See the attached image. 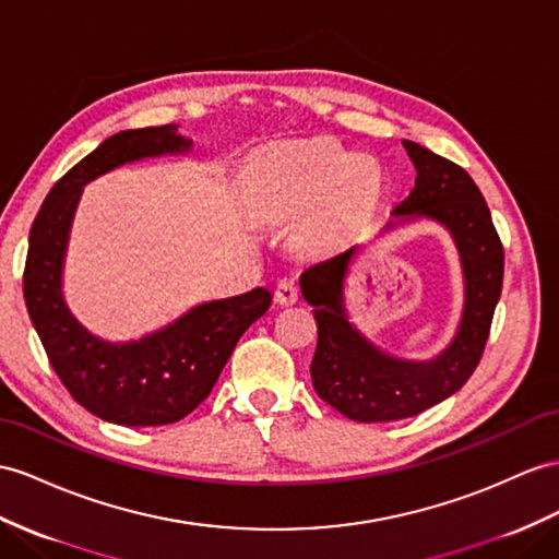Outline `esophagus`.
Instances as JSON below:
<instances>
[{"label": "esophagus", "instance_id": "esophagus-1", "mask_svg": "<svg viewBox=\"0 0 559 559\" xmlns=\"http://www.w3.org/2000/svg\"><path fill=\"white\" fill-rule=\"evenodd\" d=\"M299 299V288L293 281H281L276 285V302L283 307H290Z\"/></svg>", "mask_w": 559, "mask_h": 559}]
</instances>
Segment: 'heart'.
Returning <instances> with one entry per match:
<instances>
[{
	"label": "heart",
	"instance_id": "1",
	"mask_svg": "<svg viewBox=\"0 0 559 559\" xmlns=\"http://www.w3.org/2000/svg\"><path fill=\"white\" fill-rule=\"evenodd\" d=\"M246 186L266 217L293 222L317 212L311 234L331 238L378 203L382 171L335 141L281 143L254 157Z\"/></svg>",
	"mask_w": 559,
	"mask_h": 559
}]
</instances>
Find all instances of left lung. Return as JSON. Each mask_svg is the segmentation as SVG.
Masks as SVG:
<instances>
[{"label":"left lung","mask_w":559,"mask_h":559,"mask_svg":"<svg viewBox=\"0 0 559 559\" xmlns=\"http://www.w3.org/2000/svg\"><path fill=\"white\" fill-rule=\"evenodd\" d=\"M416 165V186L394 207L396 224L432 219L451 234L463 269V313L447 349L435 359L413 361L380 349L349 321L345 281L359 248L309 266L299 288L319 325L311 359L313 390L356 423H390L418 416L449 399L475 373L503 288V246L477 183L463 167L416 141H404Z\"/></svg>","instance_id":"8db88e82"}]
</instances>
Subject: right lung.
Instances as JSON below:
<instances>
[{"instance_id":"obj_1","label":"right lung","mask_w":559,"mask_h":559,"mask_svg":"<svg viewBox=\"0 0 559 559\" xmlns=\"http://www.w3.org/2000/svg\"><path fill=\"white\" fill-rule=\"evenodd\" d=\"M177 124L108 136L53 183L27 240L25 307L49 364L70 396L96 418L127 427L177 423L205 402L236 342L266 313L271 290L212 299L151 335L108 342L84 328L63 297V264L82 189L96 177L143 157L191 151Z\"/></svg>"}]
</instances>
